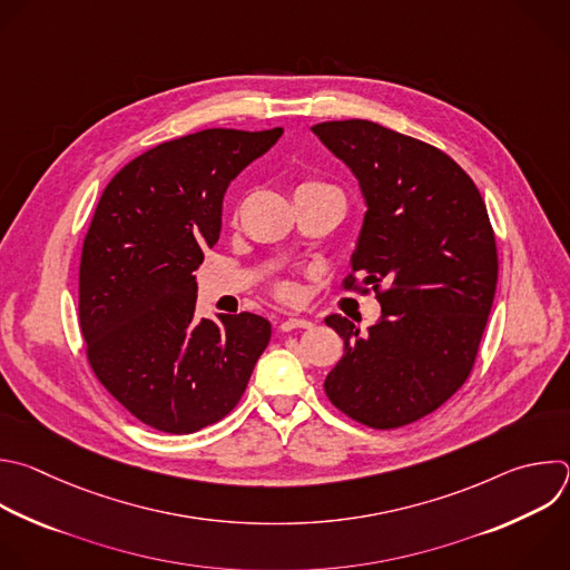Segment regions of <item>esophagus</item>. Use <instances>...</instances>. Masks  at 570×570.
Returning <instances> with one entry per match:
<instances>
[{
	"mask_svg": "<svg viewBox=\"0 0 570 570\" xmlns=\"http://www.w3.org/2000/svg\"><path fill=\"white\" fill-rule=\"evenodd\" d=\"M313 322L304 317H286L279 322V331H295V328H311Z\"/></svg>",
	"mask_w": 570,
	"mask_h": 570,
	"instance_id": "34e87169",
	"label": "esophagus"
}]
</instances>
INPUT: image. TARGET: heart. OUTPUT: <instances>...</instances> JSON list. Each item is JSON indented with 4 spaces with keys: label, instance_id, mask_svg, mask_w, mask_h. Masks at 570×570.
Masks as SVG:
<instances>
[{
    "label": "heart",
    "instance_id": "obj_1",
    "mask_svg": "<svg viewBox=\"0 0 570 570\" xmlns=\"http://www.w3.org/2000/svg\"><path fill=\"white\" fill-rule=\"evenodd\" d=\"M302 193H335V195H340L333 185H328V183H324V180H302V183L297 185V189H295V195H302ZM275 295H277L282 302H295L297 291H295V286H293L291 282H279V284L275 286Z\"/></svg>",
    "mask_w": 570,
    "mask_h": 570
}]
</instances>
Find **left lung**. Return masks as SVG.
Masks as SVG:
<instances>
[{
	"mask_svg": "<svg viewBox=\"0 0 570 570\" xmlns=\"http://www.w3.org/2000/svg\"><path fill=\"white\" fill-rule=\"evenodd\" d=\"M311 129L366 204L344 288L371 284L383 306L366 333L337 313L324 320L344 340L324 392L348 419L396 430L468 381L497 291L494 233L474 180L441 149L360 118Z\"/></svg>",
	"mask_w": 570,
	"mask_h": 570,
	"instance_id": "8db88e82",
	"label": "left lung"
}]
</instances>
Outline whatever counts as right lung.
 Returning a JSON list of instances; mask_svg holds the SVG:
<instances>
[{
  "label": "right lung",
  "mask_w": 570,
  "mask_h": 570,
  "mask_svg": "<svg viewBox=\"0 0 570 570\" xmlns=\"http://www.w3.org/2000/svg\"><path fill=\"white\" fill-rule=\"evenodd\" d=\"M284 134L204 129L160 142L105 187L80 257V328L102 387L140 423L193 434L230 414L268 346L255 313L195 320L230 180Z\"/></svg>",
  "instance_id": "1"
}]
</instances>
